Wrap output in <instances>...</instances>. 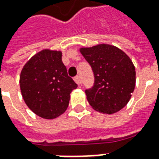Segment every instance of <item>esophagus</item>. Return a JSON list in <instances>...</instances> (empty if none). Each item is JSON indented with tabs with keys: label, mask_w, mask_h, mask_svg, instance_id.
<instances>
[{
	"label": "esophagus",
	"mask_w": 159,
	"mask_h": 159,
	"mask_svg": "<svg viewBox=\"0 0 159 159\" xmlns=\"http://www.w3.org/2000/svg\"><path fill=\"white\" fill-rule=\"evenodd\" d=\"M74 81L76 82L78 85H80V84H82V81H81V78H80L79 76H76L74 77Z\"/></svg>",
	"instance_id": "esophagus-1"
}]
</instances>
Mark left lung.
Returning a JSON list of instances; mask_svg holds the SVG:
<instances>
[{
  "instance_id": "8db88e82",
  "label": "left lung",
  "mask_w": 159,
  "mask_h": 159,
  "mask_svg": "<svg viewBox=\"0 0 159 159\" xmlns=\"http://www.w3.org/2000/svg\"><path fill=\"white\" fill-rule=\"evenodd\" d=\"M79 50L94 75L93 87L85 91L89 104L103 114L120 111L130 101L136 86V69L130 57L107 43Z\"/></svg>"
}]
</instances>
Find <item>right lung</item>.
<instances>
[{
	"label": "right lung",
	"instance_id": "right-lung-1",
	"mask_svg": "<svg viewBox=\"0 0 159 159\" xmlns=\"http://www.w3.org/2000/svg\"><path fill=\"white\" fill-rule=\"evenodd\" d=\"M62 52L42 50L29 59L20 74V89L27 106L41 118L53 120L66 110L70 94L77 88L67 75Z\"/></svg>",
	"mask_w": 159,
	"mask_h": 159
}]
</instances>
